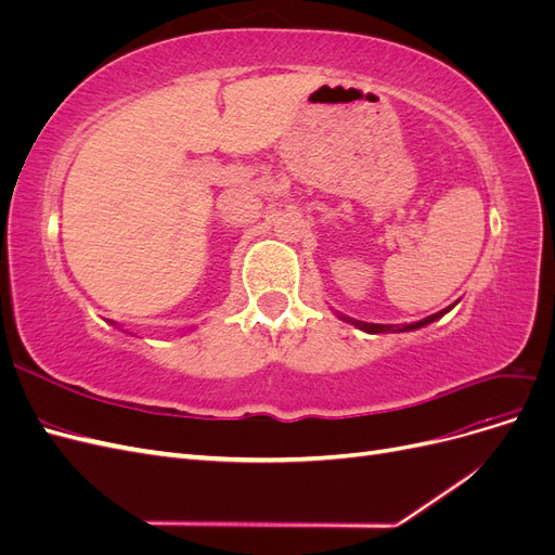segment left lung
<instances>
[{"mask_svg": "<svg viewBox=\"0 0 555 555\" xmlns=\"http://www.w3.org/2000/svg\"><path fill=\"white\" fill-rule=\"evenodd\" d=\"M451 308H453V306H449V308H444V310H440V312H435V314L422 319V322L402 324V326H393V324H367V322H359V319H351V317H345V314H340V319H343V322L354 324L357 328H361V331H365V333H400V331H416V328H422V326H426V324L438 322V319L444 317Z\"/></svg>", "mask_w": 555, "mask_h": 555, "instance_id": "obj_1", "label": "left lung"}]
</instances>
